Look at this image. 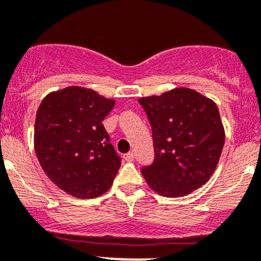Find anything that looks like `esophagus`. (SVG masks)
<instances>
[{"mask_svg": "<svg viewBox=\"0 0 261 261\" xmlns=\"http://www.w3.org/2000/svg\"><path fill=\"white\" fill-rule=\"evenodd\" d=\"M134 158H135V156H134L133 151H130V153H127L123 155V161H126V162H133Z\"/></svg>", "mask_w": 261, "mask_h": 261, "instance_id": "esophagus-1", "label": "esophagus"}]
</instances>
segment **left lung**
<instances>
[{
    "label": "left lung",
    "mask_w": 261,
    "mask_h": 261,
    "mask_svg": "<svg viewBox=\"0 0 261 261\" xmlns=\"http://www.w3.org/2000/svg\"><path fill=\"white\" fill-rule=\"evenodd\" d=\"M139 103L153 133L154 161L141 169L149 187L178 198L206 184L224 145L216 103L189 88L140 98Z\"/></svg>",
    "instance_id": "1"
}]
</instances>
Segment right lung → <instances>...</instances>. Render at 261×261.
Masks as SVG:
<instances>
[{"label": "right lung", "instance_id": "1", "mask_svg": "<svg viewBox=\"0 0 261 261\" xmlns=\"http://www.w3.org/2000/svg\"><path fill=\"white\" fill-rule=\"evenodd\" d=\"M115 99L92 89L67 87L45 95L35 116L34 149L40 167L61 190L80 199L105 194L121 158L102 121Z\"/></svg>", "mask_w": 261, "mask_h": 261}]
</instances>
